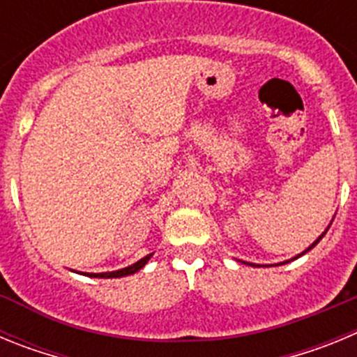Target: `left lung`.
I'll return each mask as SVG.
<instances>
[{
  "label": "left lung",
  "mask_w": 357,
  "mask_h": 357,
  "mask_svg": "<svg viewBox=\"0 0 357 357\" xmlns=\"http://www.w3.org/2000/svg\"><path fill=\"white\" fill-rule=\"evenodd\" d=\"M324 234H326V232H324ZM324 234H321V236H320V238H318V239H317V241H314V243H313V245H311V247H309V248H307V250H305V252H309V250H311V248H313V247H314V245H317V243H318V241H320V239H321V238H324ZM301 255H302V254H301ZM295 259H296V257H295ZM252 266H255V264H252Z\"/></svg>",
  "instance_id": "8db88e82"
}]
</instances>
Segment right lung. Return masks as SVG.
Listing matches in <instances>:
<instances>
[{"mask_svg":"<svg viewBox=\"0 0 357 357\" xmlns=\"http://www.w3.org/2000/svg\"><path fill=\"white\" fill-rule=\"evenodd\" d=\"M151 257L150 255H146V257H143L141 261H137L135 264H132V266L128 268H123V270H118V272H107V273H87L89 277H102V279H112V277H125V275H132V273H135L137 270H141V268L144 266V264L148 263V259Z\"/></svg>","mask_w":357,"mask_h":357,"instance_id":"right-lung-1","label":"right lung"}]
</instances>
